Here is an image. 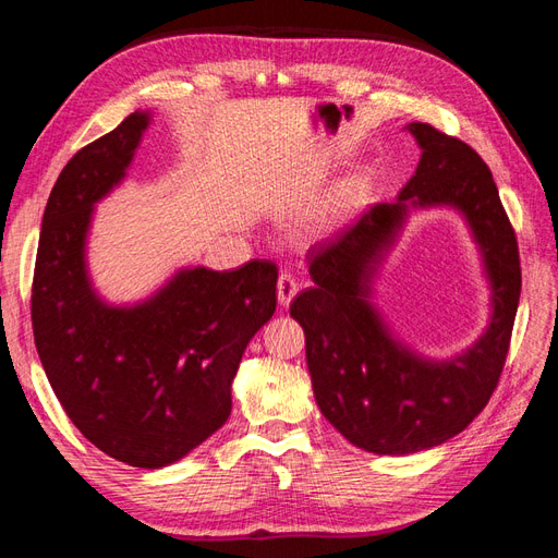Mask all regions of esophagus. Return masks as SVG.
<instances>
[{
	"mask_svg": "<svg viewBox=\"0 0 558 558\" xmlns=\"http://www.w3.org/2000/svg\"><path fill=\"white\" fill-rule=\"evenodd\" d=\"M295 293H298V281L293 279V275H281L279 281H277V300H279V305L289 307L291 302H293V298H295Z\"/></svg>",
	"mask_w": 558,
	"mask_h": 558,
	"instance_id": "obj_1",
	"label": "esophagus"
}]
</instances>
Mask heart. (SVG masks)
<instances>
[{"label":"heart","instance_id":"heart-1","mask_svg":"<svg viewBox=\"0 0 558 558\" xmlns=\"http://www.w3.org/2000/svg\"><path fill=\"white\" fill-rule=\"evenodd\" d=\"M361 181L359 179H351V181H344L340 189H337L330 197H328V202L324 207H320L316 214H314V218H312V223H310V232L312 234H316V232H324V230H328V228H332L335 223H340L342 218L359 205V197H361Z\"/></svg>","mask_w":558,"mask_h":558}]
</instances>
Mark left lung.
Instances as JSON below:
<instances>
[{"mask_svg":"<svg viewBox=\"0 0 558 558\" xmlns=\"http://www.w3.org/2000/svg\"><path fill=\"white\" fill-rule=\"evenodd\" d=\"M408 130L421 148L396 202L367 207L328 244L310 251L312 289L291 305L305 330L307 367L320 414L351 445L381 456L447 442L492 398L510 349L521 269L514 230L486 162L428 123ZM459 213L481 251L489 324L461 354L430 360L392 332L374 305V279L414 208Z\"/></svg>","mask_w":558,"mask_h":558,"instance_id":"8db88e82","label":"left lung"}]
</instances>
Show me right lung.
Wrapping results in <instances>:
<instances>
[{"instance_id":"add662e5","label":"right lung","mask_w":558,"mask_h":558,"mask_svg":"<svg viewBox=\"0 0 558 558\" xmlns=\"http://www.w3.org/2000/svg\"><path fill=\"white\" fill-rule=\"evenodd\" d=\"M150 118L130 113L60 172L41 221L32 328L83 437L116 461L158 470L228 421L244 349L277 307V265H189L137 302L99 295L88 267L95 207L125 181Z\"/></svg>"}]
</instances>
